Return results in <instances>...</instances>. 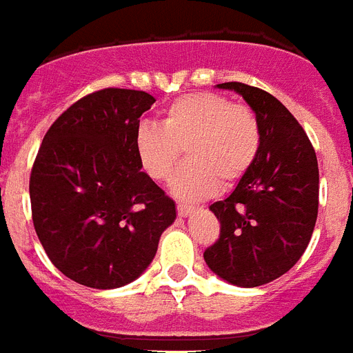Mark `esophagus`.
<instances>
[{
    "label": "esophagus",
    "mask_w": 353,
    "mask_h": 353,
    "mask_svg": "<svg viewBox=\"0 0 353 353\" xmlns=\"http://www.w3.org/2000/svg\"><path fill=\"white\" fill-rule=\"evenodd\" d=\"M196 210V208H194V206L192 205H183V203H177V214H179V216H188V214H192V212Z\"/></svg>",
    "instance_id": "obj_1"
}]
</instances>
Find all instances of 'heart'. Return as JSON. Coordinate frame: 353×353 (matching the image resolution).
<instances>
[{"mask_svg": "<svg viewBox=\"0 0 353 353\" xmlns=\"http://www.w3.org/2000/svg\"><path fill=\"white\" fill-rule=\"evenodd\" d=\"M137 161L154 181H168L181 159L174 188L183 197H203L217 185L239 183L261 150V127L250 107L214 92L177 97L163 110L161 127L143 123L134 136Z\"/></svg>", "mask_w": 353, "mask_h": 353, "instance_id": "heart-1", "label": "heart"}]
</instances>
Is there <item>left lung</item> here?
<instances>
[{"label": "left lung", "instance_id": "8db88e82", "mask_svg": "<svg viewBox=\"0 0 353 353\" xmlns=\"http://www.w3.org/2000/svg\"><path fill=\"white\" fill-rule=\"evenodd\" d=\"M245 97L261 127L254 167L230 196L210 205L219 239L203 254L232 285L261 286L296 265L310 243L319 206V168L306 132L283 103L239 81L217 85Z\"/></svg>", "mask_w": 353, "mask_h": 353}]
</instances>
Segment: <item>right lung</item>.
<instances>
[{
	"label": "right lung",
	"instance_id": "right-lung-1",
	"mask_svg": "<svg viewBox=\"0 0 353 353\" xmlns=\"http://www.w3.org/2000/svg\"><path fill=\"white\" fill-rule=\"evenodd\" d=\"M156 101L130 88L77 99L48 128L30 172L36 234L68 279L117 288L145 272L176 203L141 172L134 136Z\"/></svg>",
	"mask_w": 353,
	"mask_h": 353
}]
</instances>
